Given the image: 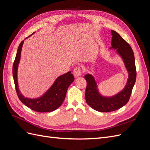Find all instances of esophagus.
I'll use <instances>...</instances> for the list:
<instances>
[{
    "mask_svg": "<svg viewBox=\"0 0 150 150\" xmlns=\"http://www.w3.org/2000/svg\"><path fill=\"white\" fill-rule=\"evenodd\" d=\"M73 74L75 77H79L81 76L82 74V71H81L80 67H77L73 71Z\"/></svg>",
    "mask_w": 150,
    "mask_h": 150,
    "instance_id": "34e87169",
    "label": "esophagus"
}]
</instances>
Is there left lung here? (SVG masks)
<instances>
[{"label": "left lung", "instance_id": "left-lung-1", "mask_svg": "<svg viewBox=\"0 0 150 150\" xmlns=\"http://www.w3.org/2000/svg\"><path fill=\"white\" fill-rule=\"evenodd\" d=\"M111 47L115 49L124 63L128 73V78L122 90L110 96H104L99 91L97 81L91 74H86L84 78L87 82L85 99L88 105L99 112L114 111L124 106L128 102L137 78L134 56L129 44L116 31L111 30Z\"/></svg>", "mask_w": 150, "mask_h": 150}]
</instances>
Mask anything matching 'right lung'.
Segmentation results:
<instances>
[{
  "label": "right lung",
  "instance_id": "right-lung-1",
  "mask_svg": "<svg viewBox=\"0 0 150 150\" xmlns=\"http://www.w3.org/2000/svg\"><path fill=\"white\" fill-rule=\"evenodd\" d=\"M34 33H35L33 34ZM24 42V40L22 41L18 47L12 68L13 78L14 81L17 96L22 103L35 111L45 112L55 111L61 106L64 101L67 89L74 81V77L73 74H71V71L67 72L66 73L57 77L53 84L41 96L35 98L25 97L19 90L17 77L18 67H19L21 61V51Z\"/></svg>",
  "mask_w": 150,
  "mask_h": 150
}]
</instances>
